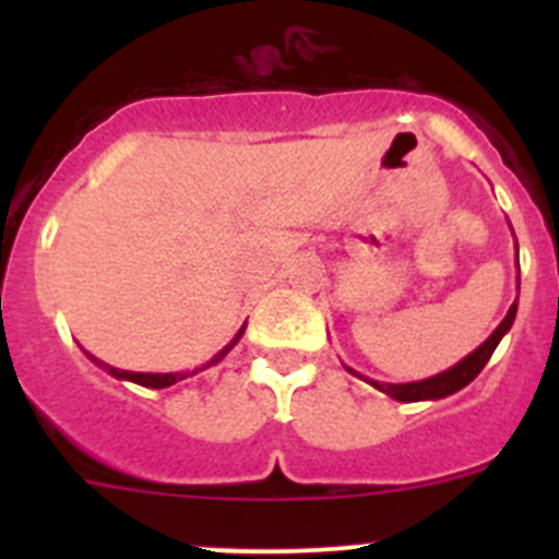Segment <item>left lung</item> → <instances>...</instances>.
Returning a JSON list of instances; mask_svg holds the SVG:
<instances>
[{
	"label": "left lung",
	"mask_w": 559,
	"mask_h": 559,
	"mask_svg": "<svg viewBox=\"0 0 559 559\" xmlns=\"http://www.w3.org/2000/svg\"><path fill=\"white\" fill-rule=\"evenodd\" d=\"M516 257H520V251H516ZM516 289H520V286H516ZM514 319H516V302L509 308V313H506V319L500 321L498 330H495L492 335H489L487 341L476 348V352H471L465 359H462V362H456L454 368L443 370V373L432 376V379L411 381V384H381V381H370V379H365V381H370V384L379 389V392L389 394L392 400H400V403H419V400L449 397V394L460 392L462 386H467L478 373H481L484 365L489 362L492 352L498 348V343L503 341L506 332L511 330ZM346 370L348 373H354L352 368H346Z\"/></svg>",
	"instance_id": "1"
}]
</instances>
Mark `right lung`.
<instances>
[{
	"label": "right lung",
	"mask_w": 559,
	"mask_h": 559,
	"mask_svg": "<svg viewBox=\"0 0 559 559\" xmlns=\"http://www.w3.org/2000/svg\"><path fill=\"white\" fill-rule=\"evenodd\" d=\"M243 330H246V326H240V332H238V335H235L233 341H229L227 346H224L222 352H218L216 357H213L211 362L205 365V368H211V365H216L218 359H224V357H227V354H229V348H233L235 343L240 341V335H243ZM88 359H92V362H97L99 368L107 370V373H110V376H116V379L132 381V384H140V386H151V389H165V386H173V384H178V381H183V379H189V376H194V373H200V370H205V368H197V370H191V373H132V370H118V368H110V365L99 362L97 357H92V354H88Z\"/></svg>",
	"instance_id": "obj_1"
}]
</instances>
